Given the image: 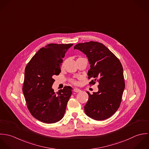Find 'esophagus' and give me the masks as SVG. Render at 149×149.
Instances as JSON below:
<instances>
[{
    "mask_svg": "<svg viewBox=\"0 0 149 149\" xmlns=\"http://www.w3.org/2000/svg\"><path fill=\"white\" fill-rule=\"evenodd\" d=\"M74 92H76V93H79V92H81V90L79 89H77V88H75L74 89Z\"/></svg>",
    "mask_w": 149,
    "mask_h": 149,
    "instance_id": "34e87169",
    "label": "esophagus"
}]
</instances>
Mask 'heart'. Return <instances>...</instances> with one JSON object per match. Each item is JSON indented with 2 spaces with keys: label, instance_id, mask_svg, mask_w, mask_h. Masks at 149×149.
Listing matches in <instances>:
<instances>
[{
  "label": "heart",
  "instance_id": "b5f03b06",
  "mask_svg": "<svg viewBox=\"0 0 149 149\" xmlns=\"http://www.w3.org/2000/svg\"><path fill=\"white\" fill-rule=\"evenodd\" d=\"M71 83H72V84H77V82L74 81V80H71Z\"/></svg>",
  "mask_w": 149,
  "mask_h": 149
}]
</instances>
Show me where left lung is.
<instances>
[{
    "instance_id": "8db88e82",
    "label": "left lung",
    "mask_w": 149,
    "mask_h": 149,
    "mask_svg": "<svg viewBox=\"0 0 149 149\" xmlns=\"http://www.w3.org/2000/svg\"><path fill=\"white\" fill-rule=\"evenodd\" d=\"M74 49L82 51L88 58L90 68L89 84L98 82V91L89 95L84 107L85 112L95 120H104L112 116L119 109L125 82L123 69L119 59L104 44L89 41L76 44Z\"/></svg>"
}]
</instances>
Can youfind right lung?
<instances>
[{
  "label": "right lung",
  "mask_w": 149,
  "mask_h": 149,
  "mask_svg": "<svg viewBox=\"0 0 149 149\" xmlns=\"http://www.w3.org/2000/svg\"><path fill=\"white\" fill-rule=\"evenodd\" d=\"M72 44H49L40 49L27 64L22 91L31 115L39 121L55 123L64 116L72 88L65 86L58 94L52 86L65 53Z\"/></svg>",
  "instance_id": "1"
}]
</instances>
